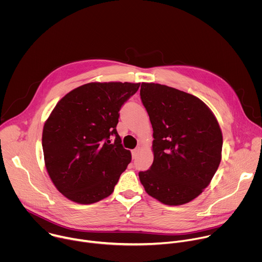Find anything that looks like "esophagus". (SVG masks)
I'll list each match as a JSON object with an SVG mask.
<instances>
[{"label":"esophagus","instance_id":"1","mask_svg":"<svg viewBox=\"0 0 262 262\" xmlns=\"http://www.w3.org/2000/svg\"><path fill=\"white\" fill-rule=\"evenodd\" d=\"M140 152H141V147H137L136 149H134L133 152H132V155H133V159H137V158L139 157Z\"/></svg>","mask_w":262,"mask_h":262}]
</instances>
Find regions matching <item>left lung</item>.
I'll use <instances>...</instances> for the list:
<instances>
[{
  "label": "left lung",
  "mask_w": 262,
  "mask_h": 262,
  "mask_svg": "<svg viewBox=\"0 0 262 262\" xmlns=\"http://www.w3.org/2000/svg\"><path fill=\"white\" fill-rule=\"evenodd\" d=\"M140 95L154 128V163L139 172L148 195L167 205L198 197L222 159L223 136L210 108L198 97L155 83Z\"/></svg>",
  "instance_id": "obj_1"
}]
</instances>
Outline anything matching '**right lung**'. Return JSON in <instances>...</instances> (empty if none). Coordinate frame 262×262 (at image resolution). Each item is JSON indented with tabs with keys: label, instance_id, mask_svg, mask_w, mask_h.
Listing matches in <instances>:
<instances>
[{
	"label": "right lung",
	"instance_id": "1",
	"mask_svg": "<svg viewBox=\"0 0 262 262\" xmlns=\"http://www.w3.org/2000/svg\"><path fill=\"white\" fill-rule=\"evenodd\" d=\"M140 84L89 83L67 93L45 123L48 173L69 200L91 204L108 197L132 161L116 130L119 111ZM115 138V142L111 139Z\"/></svg>",
	"mask_w": 262,
	"mask_h": 262
}]
</instances>
